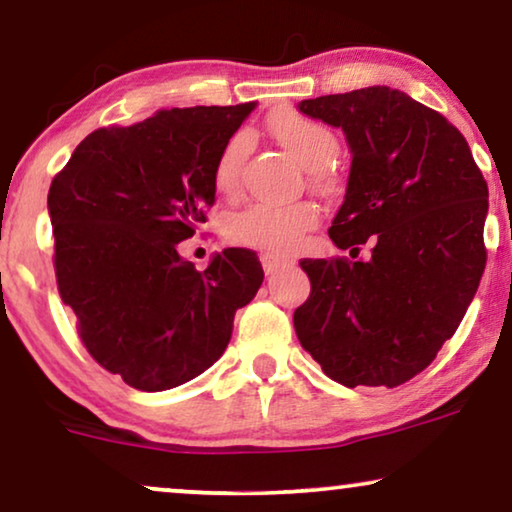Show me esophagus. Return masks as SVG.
Listing matches in <instances>:
<instances>
[{
	"instance_id": "34e87169",
	"label": "esophagus",
	"mask_w": 512,
	"mask_h": 512,
	"mask_svg": "<svg viewBox=\"0 0 512 512\" xmlns=\"http://www.w3.org/2000/svg\"><path fill=\"white\" fill-rule=\"evenodd\" d=\"M261 263H263L265 275H272V272H277L279 268H284V265H291L293 258L286 256V254H279V251H263Z\"/></svg>"
}]
</instances>
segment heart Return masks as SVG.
Returning a JSON list of instances; mask_svg holds the SVG:
<instances>
[{
    "label": "heart",
    "mask_w": 512,
    "mask_h": 512,
    "mask_svg": "<svg viewBox=\"0 0 512 512\" xmlns=\"http://www.w3.org/2000/svg\"><path fill=\"white\" fill-rule=\"evenodd\" d=\"M270 135L298 160L305 170H321L338 153V137L324 123L312 121L296 111H277L268 121ZM247 135L235 132L223 144L214 165V184L230 193L237 186ZM317 207L310 202H272L256 200L230 216L228 233L233 242L261 249H289L298 237L317 223Z\"/></svg>",
    "instance_id": "obj_1"
}]
</instances>
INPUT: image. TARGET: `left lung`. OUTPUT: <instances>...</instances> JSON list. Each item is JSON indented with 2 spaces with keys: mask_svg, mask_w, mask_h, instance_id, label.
<instances>
[{
  "mask_svg": "<svg viewBox=\"0 0 512 512\" xmlns=\"http://www.w3.org/2000/svg\"><path fill=\"white\" fill-rule=\"evenodd\" d=\"M345 132V200L328 228L347 258H305L300 345L331 380L398 387L436 359L485 270L487 181L464 135L403 90L370 86L298 102ZM361 243L369 254L356 259Z\"/></svg>",
  "mask_w": 512,
  "mask_h": 512,
  "instance_id": "8db88e82",
  "label": "left lung"
}]
</instances>
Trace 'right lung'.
<instances>
[{"mask_svg":"<svg viewBox=\"0 0 512 512\" xmlns=\"http://www.w3.org/2000/svg\"><path fill=\"white\" fill-rule=\"evenodd\" d=\"M254 109H170L100 128L48 191L60 296L93 359L139 391L205 373L261 289L254 251L223 249L202 272L179 254L214 205L223 144Z\"/></svg>","mask_w":512,"mask_h":512,"instance_id":"obj_1","label":"right lung"}]
</instances>
